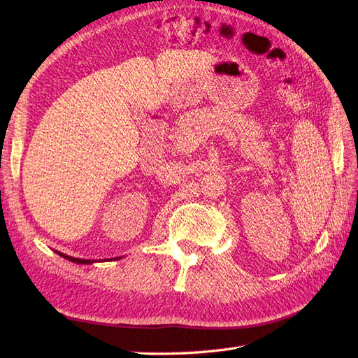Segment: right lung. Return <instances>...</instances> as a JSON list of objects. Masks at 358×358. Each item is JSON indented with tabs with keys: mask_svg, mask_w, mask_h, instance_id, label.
Segmentation results:
<instances>
[{
	"mask_svg": "<svg viewBox=\"0 0 358 358\" xmlns=\"http://www.w3.org/2000/svg\"><path fill=\"white\" fill-rule=\"evenodd\" d=\"M58 255H61L62 258H66V259H69V262H71V263H76V264H92V263H95V259H82V258H74V257H70V255H66V254H62V252H59V251H55ZM119 258H122V257H116V258H113V259H119ZM107 262V259H106ZM110 262V259H109Z\"/></svg>",
	"mask_w": 358,
	"mask_h": 358,
	"instance_id": "1",
	"label": "right lung"
}]
</instances>
